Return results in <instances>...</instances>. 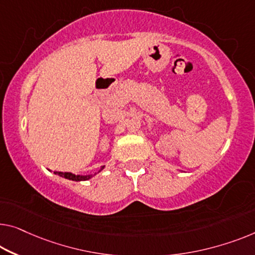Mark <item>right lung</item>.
Wrapping results in <instances>:
<instances>
[{
  "label": "right lung",
  "mask_w": 255,
  "mask_h": 255,
  "mask_svg": "<svg viewBox=\"0 0 255 255\" xmlns=\"http://www.w3.org/2000/svg\"><path fill=\"white\" fill-rule=\"evenodd\" d=\"M104 167H105V166H102V168H101L100 170H98L97 173H100L101 170H103V169H104ZM97 173H95V174H88V175H75V174H72V173L54 172V174H56V175L62 176V177H64V178H66V180H72V181H77V182H79V181H87V180H89V178H91V177H93L94 175H96Z\"/></svg>",
  "instance_id": "right-lung-1"
}]
</instances>
